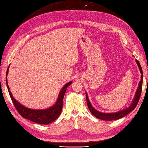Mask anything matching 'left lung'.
Listing matches in <instances>:
<instances>
[{
    "instance_id": "obj_1",
    "label": "left lung",
    "mask_w": 148,
    "mask_h": 148,
    "mask_svg": "<svg viewBox=\"0 0 148 148\" xmlns=\"http://www.w3.org/2000/svg\"><path fill=\"white\" fill-rule=\"evenodd\" d=\"M135 61H136L137 64L138 66V68H139V70H140V72L141 73V78H140V81L139 82V83H138V88L137 89L136 93H135L134 100H133V101H132L131 105H130V107L128 108H125V109L123 110L118 111V112H114V113L100 112H99V111L96 110L95 108L92 107V106L89 100L88 96H87V93L86 92L87 106H88L90 112L92 113L93 116H95L96 117H97V118H98L99 119H101V120H105V121L116 120V119H119L120 118H122L123 117H124L126 115H127V114H128L130 112H132V111L134 110V108L136 107L138 102V101H139L140 96L141 95L142 87H143V70H142V68H141L139 62H138L137 59H135Z\"/></svg>"
}]
</instances>
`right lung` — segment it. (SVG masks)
Returning a JSON list of instances; mask_svg holds the SVG:
<instances>
[{"label":"right lung","instance_id":"obj_1","mask_svg":"<svg viewBox=\"0 0 148 148\" xmlns=\"http://www.w3.org/2000/svg\"><path fill=\"white\" fill-rule=\"evenodd\" d=\"M9 68L10 66H8V70L6 72V77H5V80H6V85L8 89L9 94L10 95V97L11 98V100L13 101L14 104V106L16 108V110L18 113L22 116L23 118L29 119L32 122H34L40 125H48L49 123H52L54 121L57 117H58L60 114L61 113L62 108V102H63V98L65 95V92L66 91L67 87L71 85V82H68L63 86L61 91L59 92V97L57 98V100L55 105H53L47 109H43V110H34L31 109V108H28L25 107L21 105L18 101H17L16 99L12 95L11 92L10 91V87H9L8 80H7V75L8 74Z\"/></svg>","mask_w":148,"mask_h":148}]
</instances>
